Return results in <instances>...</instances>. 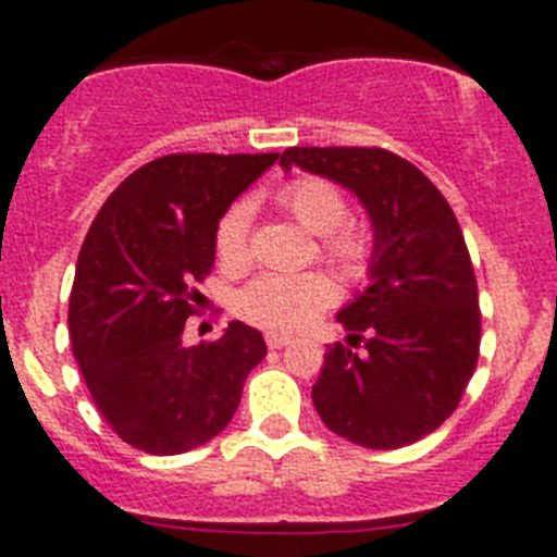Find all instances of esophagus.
<instances>
[{"label": "esophagus", "mask_w": 557, "mask_h": 557, "mask_svg": "<svg viewBox=\"0 0 557 557\" xmlns=\"http://www.w3.org/2000/svg\"><path fill=\"white\" fill-rule=\"evenodd\" d=\"M264 339H268V348H284L293 343V337H287V334H275V332H270Z\"/></svg>", "instance_id": "esophagus-1"}]
</instances>
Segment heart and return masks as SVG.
Masks as SVG:
<instances>
[{
	"label": "heart",
	"instance_id": "1",
	"mask_svg": "<svg viewBox=\"0 0 557 557\" xmlns=\"http://www.w3.org/2000/svg\"><path fill=\"white\" fill-rule=\"evenodd\" d=\"M278 203L287 209L309 234L321 236L323 256L337 268L357 273L368 259L366 234L348 228V203L343 191L323 178H295L278 191ZM250 223L253 209L248 200L231 206L218 223L214 245L220 262L239 270L250 262ZM337 289L321 273L284 275L268 273L239 293L236 309L248 323L273 332H295L332 307Z\"/></svg>",
	"mask_w": 557,
	"mask_h": 557
}]
</instances>
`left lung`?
<instances>
[{"label": "left lung", "instance_id": "left-lung-1", "mask_svg": "<svg viewBox=\"0 0 557 557\" xmlns=\"http://www.w3.org/2000/svg\"><path fill=\"white\" fill-rule=\"evenodd\" d=\"M278 164L346 186L373 225L371 284L337 312L348 346L326 348L314 410L366 449L416 444L455 412L480 357L476 278L455 211L382 147H289ZM359 342L367 351L354 355Z\"/></svg>", "mask_w": 557, "mask_h": 557}]
</instances>
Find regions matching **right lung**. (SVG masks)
I'll return each instance as SVG.
<instances>
[{"label": "right lung", "mask_w": 557, "mask_h": 557, "mask_svg": "<svg viewBox=\"0 0 557 557\" xmlns=\"http://www.w3.org/2000/svg\"><path fill=\"white\" fill-rule=\"evenodd\" d=\"M278 152H172L127 175L83 239L69 295V337L97 410L125 444L181 455L228 426L268 354L231 321L214 343L184 346L214 234Z\"/></svg>", "instance_id": "1"}]
</instances>
